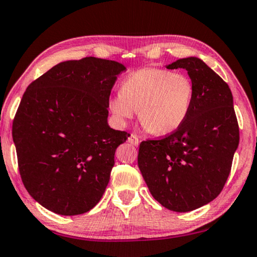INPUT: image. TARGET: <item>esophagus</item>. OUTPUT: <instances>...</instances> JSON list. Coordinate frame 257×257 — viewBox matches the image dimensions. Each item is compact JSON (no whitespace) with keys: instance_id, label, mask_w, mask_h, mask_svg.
Wrapping results in <instances>:
<instances>
[{"instance_id":"1","label":"esophagus","mask_w":257,"mask_h":257,"mask_svg":"<svg viewBox=\"0 0 257 257\" xmlns=\"http://www.w3.org/2000/svg\"><path fill=\"white\" fill-rule=\"evenodd\" d=\"M128 142L130 144H133V145H135V147H137V145L140 144V139H139V136H136V135H134V134H132V135L128 137Z\"/></svg>"}]
</instances>
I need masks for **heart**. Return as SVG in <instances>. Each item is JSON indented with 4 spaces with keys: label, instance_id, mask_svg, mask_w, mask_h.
I'll return each mask as SVG.
<instances>
[{
    "label": "heart",
    "instance_id": "obj_1",
    "mask_svg": "<svg viewBox=\"0 0 257 257\" xmlns=\"http://www.w3.org/2000/svg\"><path fill=\"white\" fill-rule=\"evenodd\" d=\"M194 92V84L187 75L147 67L122 80L120 93L110 97L108 108L122 125L140 110V121L147 132L166 135L175 132L188 117Z\"/></svg>",
    "mask_w": 257,
    "mask_h": 257
}]
</instances>
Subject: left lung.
Returning <instances> with one entry per match:
<instances>
[{
    "label": "left lung",
    "mask_w": 257,
    "mask_h": 257,
    "mask_svg": "<svg viewBox=\"0 0 257 257\" xmlns=\"http://www.w3.org/2000/svg\"><path fill=\"white\" fill-rule=\"evenodd\" d=\"M166 68L188 72L193 106L171 135L142 142L137 162L156 201L172 211L188 212L223 190L239 145V125L228 85L201 59H180Z\"/></svg>",
    "instance_id": "8db88e82"
}]
</instances>
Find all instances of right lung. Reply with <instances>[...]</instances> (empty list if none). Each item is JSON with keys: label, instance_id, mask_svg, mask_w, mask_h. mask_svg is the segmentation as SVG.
<instances>
[{"label": "right lung", "instance_id": "add662e5", "mask_svg": "<svg viewBox=\"0 0 257 257\" xmlns=\"http://www.w3.org/2000/svg\"><path fill=\"white\" fill-rule=\"evenodd\" d=\"M116 61H64L30 84L13 124L22 181L44 208L62 216L97 205L118 145L130 136L108 125Z\"/></svg>", "mask_w": 257, "mask_h": 257}]
</instances>
